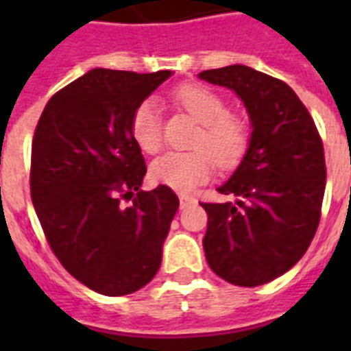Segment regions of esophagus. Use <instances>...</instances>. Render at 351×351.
Here are the masks:
<instances>
[{
  "mask_svg": "<svg viewBox=\"0 0 351 351\" xmlns=\"http://www.w3.org/2000/svg\"><path fill=\"white\" fill-rule=\"evenodd\" d=\"M180 208L184 209V208H187V206H189V204H193L195 202V198L193 197H189V195H180Z\"/></svg>",
  "mask_w": 351,
  "mask_h": 351,
  "instance_id": "esophagus-1",
  "label": "esophagus"
}]
</instances>
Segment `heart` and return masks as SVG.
<instances>
[{
    "mask_svg": "<svg viewBox=\"0 0 351 351\" xmlns=\"http://www.w3.org/2000/svg\"><path fill=\"white\" fill-rule=\"evenodd\" d=\"M193 118L202 123L191 153H165L151 164V178L156 184L180 193H189L213 176L215 160L220 167L231 169L242 162L251 140V127L242 117L228 114L222 96L202 85H186L176 93ZM131 134L138 147L156 153L162 145L160 106L153 98L143 100L131 118Z\"/></svg>",
    "mask_w": 351,
    "mask_h": 351,
    "instance_id": "1",
    "label": "heart"
}]
</instances>
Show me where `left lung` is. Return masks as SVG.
I'll use <instances>...</instances> for the list:
<instances>
[{
	"label": "left lung",
	"mask_w": 351,
	"mask_h": 351,
	"mask_svg": "<svg viewBox=\"0 0 351 351\" xmlns=\"http://www.w3.org/2000/svg\"><path fill=\"white\" fill-rule=\"evenodd\" d=\"M233 90L251 125L247 153L217 189L234 202L202 204L206 261L220 278L255 288L302 258L321 219L324 149L313 118L293 89L245 65L198 74Z\"/></svg>",
	"instance_id": "8db88e82"
}]
</instances>
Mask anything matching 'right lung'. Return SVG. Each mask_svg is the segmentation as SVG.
I'll return each instance as SVG.
<instances>
[{
	"label": "right lung",
	"instance_id": "1",
	"mask_svg": "<svg viewBox=\"0 0 351 351\" xmlns=\"http://www.w3.org/2000/svg\"><path fill=\"white\" fill-rule=\"evenodd\" d=\"M171 74L93 69L52 96L36 127V215L62 266L96 293L138 291L162 264L180 202L167 186L140 189L147 167L131 118ZM121 197L133 198L129 208Z\"/></svg>",
	"mask_w": 351,
	"mask_h": 351
}]
</instances>
